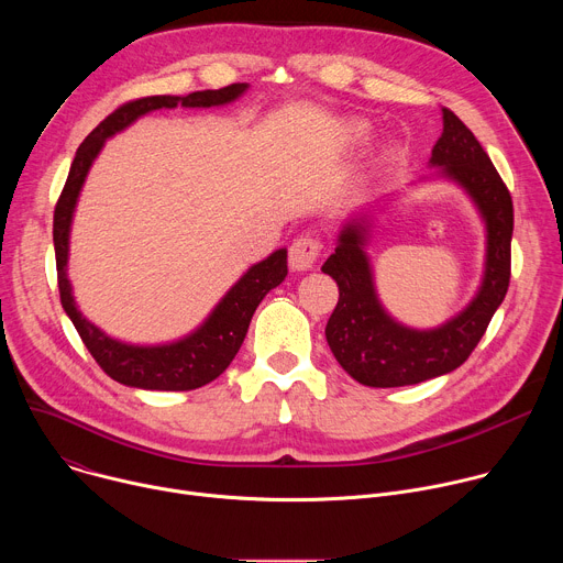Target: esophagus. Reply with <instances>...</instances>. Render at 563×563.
Listing matches in <instances>:
<instances>
[{
  "mask_svg": "<svg viewBox=\"0 0 563 563\" xmlns=\"http://www.w3.org/2000/svg\"><path fill=\"white\" fill-rule=\"evenodd\" d=\"M320 250H323V243H320L318 238H313V235L296 238L289 247V267L294 272L311 269L320 256Z\"/></svg>",
  "mask_w": 563,
  "mask_h": 563,
  "instance_id": "esophagus-1",
  "label": "esophagus"
}]
</instances>
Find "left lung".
<instances>
[{"label": "left lung", "instance_id": "left-lung-1", "mask_svg": "<svg viewBox=\"0 0 563 563\" xmlns=\"http://www.w3.org/2000/svg\"><path fill=\"white\" fill-rule=\"evenodd\" d=\"M432 148L430 165L454 180L486 220V272L472 302L434 330H410L383 309L365 254L367 218H352L339 233L334 254L320 267L339 285V302L325 336L341 367L369 387H404L463 365L486 334L510 285L512 198L474 133L450 111Z\"/></svg>", "mask_w": 563, "mask_h": 563}]
</instances>
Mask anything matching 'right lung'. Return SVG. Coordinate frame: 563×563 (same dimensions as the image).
I'll list each match as a JSON object with an SVG mask.
<instances>
[{
  "label": "right lung",
  "mask_w": 563,
  "mask_h": 563,
  "mask_svg": "<svg viewBox=\"0 0 563 563\" xmlns=\"http://www.w3.org/2000/svg\"><path fill=\"white\" fill-rule=\"evenodd\" d=\"M247 91L245 82L229 85L218 91H196L185 98L178 96H151L131 100L118 107L109 118H104L89 135L79 144L73 165L66 178V185L59 194L53 216V245H55V265H57V287L59 300L66 316L96 358V363L118 383L140 389H163V391H187L202 387L218 378L233 356L243 345L252 316L261 300L278 287L287 276V250L274 252L263 263L247 269L224 298L216 305L205 323L189 336L167 343V345H129L107 336L91 320L77 309L73 289L66 276L68 263V233L70 220L77 205V196L82 191L87 174L93 159L104 146V140L126 129L140 115L155 109H209L229 104Z\"/></svg>",
  "instance_id": "obj_1"
}]
</instances>
